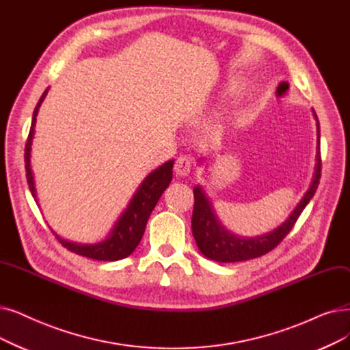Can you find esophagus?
I'll return each instance as SVG.
<instances>
[{
  "label": "esophagus",
  "instance_id": "1",
  "mask_svg": "<svg viewBox=\"0 0 350 350\" xmlns=\"http://www.w3.org/2000/svg\"><path fill=\"white\" fill-rule=\"evenodd\" d=\"M193 163L189 157H178L174 164V172L180 177H187L191 173Z\"/></svg>",
  "mask_w": 350,
  "mask_h": 350
}]
</instances>
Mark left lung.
<instances>
[{"mask_svg": "<svg viewBox=\"0 0 350 350\" xmlns=\"http://www.w3.org/2000/svg\"><path fill=\"white\" fill-rule=\"evenodd\" d=\"M316 118L317 127V144H316V164L314 172L310 181V186L303 194L301 200L293 208V211L280 226L273 229L269 233L254 236V237H241L233 234L230 230H227L217 217L213 203L206 196L202 186L197 185L193 189L194 193V208L191 217V230L193 237L197 243V247L210 260L220 262V263H232V262H245L259 257L275 249L279 243L284 239V236L292 230L296 220L299 219L300 213L305 210L308 203L312 200V197L316 193L319 180H321V127L316 113L313 111ZM203 160V157H200Z\"/></svg>", "mask_w": 350, "mask_h": 350, "instance_id": "1", "label": "left lung"}]
</instances>
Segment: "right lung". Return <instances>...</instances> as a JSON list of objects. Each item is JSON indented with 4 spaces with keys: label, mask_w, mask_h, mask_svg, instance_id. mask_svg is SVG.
<instances>
[{
    "label": "right lung",
    "mask_w": 350,
    "mask_h": 350,
    "mask_svg": "<svg viewBox=\"0 0 350 350\" xmlns=\"http://www.w3.org/2000/svg\"><path fill=\"white\" fill-rule=\"evenodd\" d=\"M50 87L44 91L40 101L37 103V107L33 114L31 129H29L28 140L25 144V172H27V181L29 191H31L36 203L38 204L37 199V190H36V181H34V172L31 167V148H33V139L36 134V123H37V114L41 107V103L44 101L45 96H47ZM173 164L174 160L165 161L156 170L151 172L146 178L142 181L140 186L135 190L133 197L130 199L127 207L121 211V215L116 220L114 226L110 229L109 234L105 236L104 240L98 243H93V245H87V243H75L68 241L63 237H59L55 232H53L57 237V240L62 243L67 250L90 257L94 260H103V262H116L121 260L124 257L130 256L135 247L139 246V243L144 234L147 220L151 215V211L156 207L159 199L161 197L163 191L169 187L170 181L173 178ZM40 207V204H38Z\"/></svg>",
    "instance_id": "add662e5"
}]
</instances>
